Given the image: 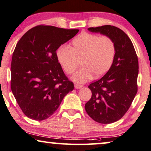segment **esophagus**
<instances>
[{
	"label": "esophagus",
	"instance_id": "esophagus-1",
	"mask_svg": "<svg viewBox=\"0 0 151 151\" xmlns=\"http://www.w3.org/2000/svg\"><path fill=\"white\" fill-rule=\"evenodd\" d=\"M74 87H75V88H77V89H79V88H82L83 86H82V85H80V84H77V83H76V84L74 85Z\"/></svg>",
	"mask_w": 151,
	"mask_h": 151
}]
</instances>
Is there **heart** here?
Instances as JSON below:
<instances>
[{
    "mask_svg": "<svg viewBox=\"0 0 151 151\" xmlns=\"http://www.w3.org/2000/svg\"><path fill=\"white\" fill-rule=\"evenodd\" d=\"M56 58L67 74H72L81 59L82 68L74 74L76 82L85 83L92 78H100L111 68L116 55L115 42L110 36L83 32L68 45H60L56 50Z\"/></svg>",
    "mask_w": 151,
    "mask_h": 151,
    "instance_id": "1",
    "label": "heart"
}]
</instances>
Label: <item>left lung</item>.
I'll return each mask as SVG.
<instances>
[{
  "label": "left lung",
  "instance_id": "1",
  "mask_svg": "<svg viewBox=\"0 0 151 151\" xmlns=\"http://www.w3.org/2000/svg\"><path fill=\"white\" fill-rule=\"evenodd\" d=\"M88 29L110 36L115 42L113 64L101 79L88 86L92 96L85 104L87 114L94 121L110 124L125 115L137 93L138 57L132 41L120 29L104 25Z\"/></svg>",
  "mask_w": 151,
  "mask_h": 151
}]
</instances>
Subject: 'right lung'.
Instances as JSON below:
<instances>
[{
    "label": "right lung",
    "instance_id": "add662e5",
    "mask_svg": "<svg viewBox=\"0 0 151 151\" xmlns=\"http://www.w3.org/2000/svg\"><path fill=\"white\" fill-rule=\"evenodd\" d=\"M79 29L41 24L19 40L11 62L12 93L27 117L41 121L50 117L74 83L56 58V50L73 38Z\"/></svg>",
    "mask_w": 151,
    "mask_h": 151
}]
</instances>
